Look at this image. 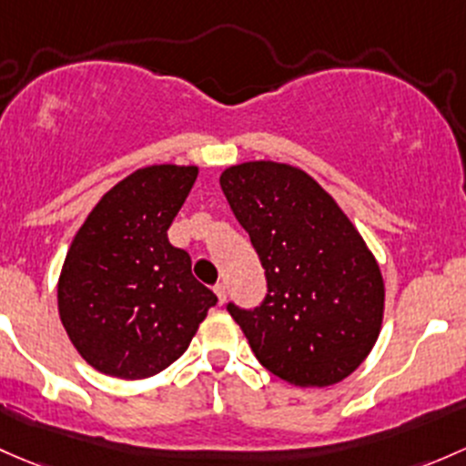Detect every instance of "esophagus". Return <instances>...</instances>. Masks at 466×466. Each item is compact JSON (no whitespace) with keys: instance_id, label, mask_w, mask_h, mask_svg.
<instances>
[{"instance_id":"34e87169","label":"esophagus","mask_w":466,"mask_h":466,"mask_svg":"<svg viewBox=\"0 0 466 466\" xmlns=\"http://www.w3.org/2000/svg\"><path fill=\"white\" fill-rule=\"evenodd\" d=\"M214 292H217L218 303H225V299H228V288H225L223 283H217V286H214Z\"/></svg>"}]
</instances>
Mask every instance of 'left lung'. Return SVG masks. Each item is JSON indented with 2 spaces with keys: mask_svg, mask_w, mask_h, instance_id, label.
Listing matches in <instances>:
<instances>
[{
  "mask_svg": "<svg viewBox=\"0 0 466 466\" xmlns=\"http://www.w3.org/2000/svg\"><path fill=\"white\" fill-rule=\"evenodd\" d=\"M220 189L268 279L261 306H228L257 360L301 389L346 380L384 321V279L360 229L310 174L288 163L232 165Z\"/></svg>",
  "mask_w": 466,
  "mask_h": 466,
  "instance_id": "1",
  "label": "left lung"
}]
</instances>
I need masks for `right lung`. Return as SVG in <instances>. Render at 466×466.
Listing matches in <instances>:
<instances>
[{
    "instance_id": "1",
    "label": "right lung",
    "mask_w": 466,
    "mask_h": 466,
    "mask_svg": "<svg viewBox=\"0 0 466 466\" xmlns=\"http://www.w3.org/2000/svg\"><path fill=\"white\" fill-rule=\"evenodd\" d=\"M196 165H149L114 185L68 246L57 310L82 360L117 380H147L174 364L217 303L192 258L167 238Z\"/></svg>"
}]
</instances>
